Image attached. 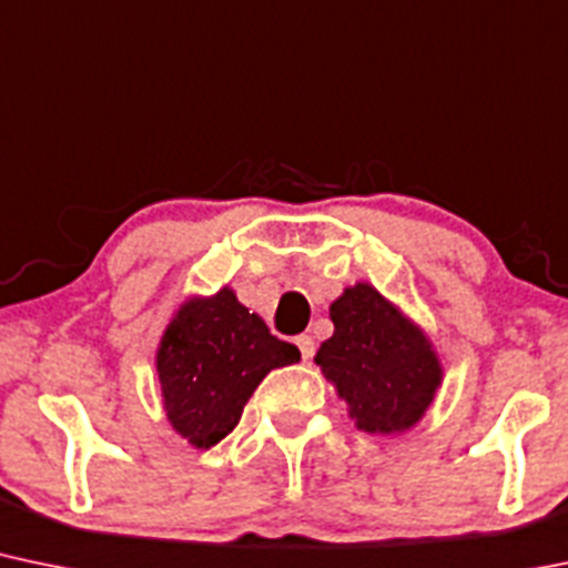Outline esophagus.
I'll list each match as a JSON object with an SVG mask.
<instances>
[{
    "instance_id": "34e87169",
    "label": "esophagus",
    "mask_w": 568,
    "mask_h": 568,
    "mask_svg": "<svg viewBox=\"0 0 568 568\" xmlns=\"http://www.w3.org/2000/svg\"><path fill=\"white\" fill-rule=\"evenodd\" d=\"M296 345H298V351H302V358L304 361H310L315 355V342H313V336H307V334H302V336H296Z\"/></svg>"
}]
</instances>
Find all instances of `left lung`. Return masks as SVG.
<instances>
[{
    "mask_svg": "<svg viewBox=\"0 0 568 568\" xmlns=\"http://www.w3.org/2000/svg\"><path fill=\"white\" fill-rule=\"evenodd\" d=\"M334 334L321 366L366 434H398L420 420L442 383L432 342L372 285L358 283L332 304Z\"/></svg>",
    "mask_w": 568,
    "mask_h": 568,
    "instance_id": "obj_1",
    "label": "left lung"
}]
</instances>
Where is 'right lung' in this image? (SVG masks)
I'll use <instances>...</instances> for the list:
<instances>
[{"label": "right lung", "instance_id": "obj_1", "mask_svg": "<svg viewBox=\"0 0 568 568\" xmlns=\"http://www.w3.org/2000/svg\"><path fill=\"white\" fill-rule=\"evenodd\" d=\"M298 358V347L270 334L234 291L191 298L172 317L155 355L166 417L193 447L207 450L234 432L261 379Z\"/></svg>", "mask_w": 568, "mask_h": 568}]
</instances>
